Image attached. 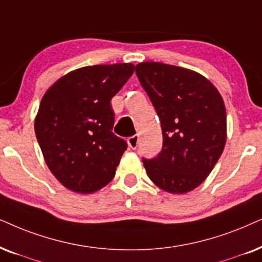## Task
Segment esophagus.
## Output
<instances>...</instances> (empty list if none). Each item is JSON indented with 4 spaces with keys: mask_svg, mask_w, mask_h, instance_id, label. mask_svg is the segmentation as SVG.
<instances>
[{
    "mask_svg": "<svg viewBox=\"0 0 262 262\" xmlns=\"http://www.w3.org/2000/svg\"><path fill=\"white\" fill-rule=\"evenodd\" d=\"M138 141H139L138 135H134V136H131V137H128V139H127L128 147H130L131 149H136L138 147Z\"/></svg>",
    "mask_w": 262,
    "mask_h": 262,
    "instance_id": "34e87169",
    "label": "esophagus"
}]
</instances>
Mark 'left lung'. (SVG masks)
<instances>
[{
	"instance_id": "obj_1",
	"label": "left lung",
	"mask_w": 262,
	"mask_h": 262,
	"mask_svg": "<svg viewBox=\"0 0 262 262\" xmlns=\"http://www.w3.org/2000/svg\"><path fill=\"white\" fill-rule=\"evenodd\" d=\"M136 74L159 115L164 138L156 158L142 159L148 177L165 191H191L212 172L225 147L223 97L207 78L183 67L141 62Z\"/></svg>"
}]
</instances>
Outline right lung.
Instances as JSON below:
<instances>
[{"instance_id":"add662e5","label":"right lung","mask_w":262,"mask_h":262,"mask_svg":"<svg viewBox=\"0 0 262 262\" xmlns=\"http://www.w3.org/2000/svg\"><path fill=\"white\" fill-rule=\"evenodd\" d=\"M134 71L132 63L83 67L44 94L36 137L49 169L64 188L91 193L114 178L127 143L112 132L111 100Z\"/></svg>"}]
</instances>
